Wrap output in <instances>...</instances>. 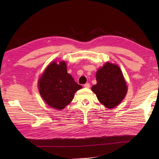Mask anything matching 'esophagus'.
I'll list each match as a JSON object with an SVG mask.
<instances>
[{"mask_svg": "<svg viewBox=\"0 0 159 159\" xmlns=\"http://www.w3.org/2000/svg\"><path fill=\"white\" fill-rule=\"evenodd\" d=\"M84 87H85V88H89L90 87L89 83H85V85H84Z\"/></svg>", "mask_w": 159, "mask_h": 159, "instance_id": "34e87169", "label": "esophagus"}]
</instances>
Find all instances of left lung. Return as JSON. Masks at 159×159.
Returning a JSON list of instances; mask_svg holds the SVG:
<instances>
[{
    "label": "left lung",
    "instance_id": "8db88e82",
    "mask_svg": "<svg viewBox=\"0 0 159 159\" xmlns=\"http://www.w3.org/2000/svg\"><path fill=\"white\" fill-rule=\"evenodd\" d=\"M96 85L92 87L97 98L108 109L117 106L127 93L126 83L120 67L106 63L96 72Z\"/></svg>",
    "mask_w": 159,
    "mask_h": 159
}]
</instances>
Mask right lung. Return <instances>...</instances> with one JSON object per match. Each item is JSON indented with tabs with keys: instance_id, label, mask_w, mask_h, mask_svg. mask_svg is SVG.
Returning a JSON list of instances; mask_svg holds the SVG:
<instances>
[{
	"instance_id": "1",
	"label": "right lung",
	"mask_w": 159,
	"mask_h": 159,
	"mask_svg": "<svg viewBox=\"0 0 159 159\" xmlns=\"http://www.w3.org/2000/svg\"><path fill=\"white\" fill-rule=\"evenodd\" d=\"M40 95L48 105L61 110L71 102L82 86L77 84L67 72L65 61L50 63L38 81Z\"/></svg>"
}]
</instances>
